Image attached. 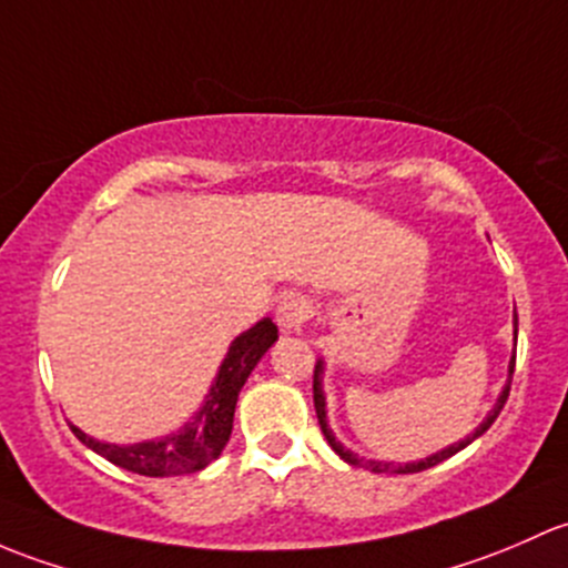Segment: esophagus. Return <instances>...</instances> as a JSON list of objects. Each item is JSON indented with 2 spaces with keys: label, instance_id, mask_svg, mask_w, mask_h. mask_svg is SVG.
I'll list each match as a JSON object with an SVG mask.
<instances>
[{
  "label": "esophagus",
  "instance_id": "34e87169",
  "mask_svg": "<svg viewBox=\"0 0 568 568\" xmlns=\"http://www.w3.org/2000/svg\"><path fill=\"white\" fill-rule=\"evenodd\" d=\"M308 317H312V303H308L303 295H297V292H290V295H284L282 301H278L276 323L284 333L301 331Z\"/></svg>",
  "mask_w": 568,
  "mask_h": 568
}]
</instances>
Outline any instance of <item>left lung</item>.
Segmentation results:
<instances>
[{
	"label": "left lung",
	"instance_id": "8db88e82",
	"mask_svg": "<svg viewBox=\"0 0 568 568\" xmlns=\"http://www.w3.org/2000/svg\"><path fill=\"white\" fill-rule=\"evenodd\" d=\"M514 342H517V312H514ZM323 374H325V358H317V366H314V410H317L320 429H323V435H325L327 446H331L333 452H336L338 457H342L344 462H347V465L366 467V470H372V473H399V476H405V473H420V470H426V467L440 465L443 459L454 457V454L462 452V448L470 446V443L476 440V437H481L484 432H487L489 426L495 424V418H498V415H500L503 405H506L508 390H511L514 355H511V361H508V379H506V385H503V390H500L498 402H495L493 410L487 413V418H484L481 424H478L476 429H473L470 435L465 437V440L452 443V446H446V448H443V452L429 454V457L415 459V462H383V459H366V457H358V454H355V452H349V448H344V446H342V440H336V435H333V429H331V426H327V402H325V390H323Z\"/></svg>",
	"mask_w": 568,
	"mask_h": 568
}]
</instances>
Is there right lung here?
Here are the masks:
<instances>
[{
    "label": "right lung",
    "mask_w": 568,
    "mask_h": 568,
    "mask_svg": "<svg viewBox=\"0 0 568 568\" xmlns=\"http://www.w3.org/2000/svg\"><path fill=\"white\" fill-rule=\"evenodd\" d=\"M276 338L278 327L271 317L260 320L254 327L235 336V342L226 349L224 361H221L219 374H215L202 407L172 435L116 446V443L95 440V437L81 432L75 424H70V429L87 448L101 454L111 465L125 467V470L139 473V476L163 478L204 470L210 462L221 457L224 446L230 443L241 388L245 379H248V374L254 372V366L262 361V355L276 344Z\"/></svg>",
    "instance_id": "add662e5"
}]
</instances>
